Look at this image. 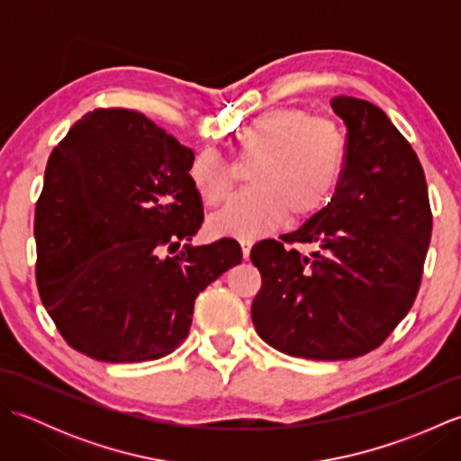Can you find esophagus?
Returning <instances> with one entry per match:
<instances>
[{
  "instance_id": "1",
  "label": "esophagus",
  "mask_w": 461,
  "mask_h": 461,
  "mask_svg": "<svg viewBox=\"0 0 461 461\" xmlns=\"http://www.w3.org/2000/svg\"><path fill=\"white\" fill-rule=\"evenodd\" d=\"M240 246H241L243 258H249V251H251V246H253V240L243 236V238H240Z\"/></svg>"
}]
</instances>
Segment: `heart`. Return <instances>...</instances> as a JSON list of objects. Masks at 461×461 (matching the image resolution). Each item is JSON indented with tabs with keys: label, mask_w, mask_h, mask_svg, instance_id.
<instances>
[{
	"label": "heart",
	"mask_w": 461,
	"mask_h": 461,
	"mask_svg": "<svg viewBox=\"0 0 461 461\" xmlns=\"http://www.w3.org/2000/svg\"><path fill=\"white\" fill-rule=\"evenodd\" d=\"M236 164H251V190L212 215V228L233 236H256L289 213L307 220L335 195L347 166V136L340 124L293 106L259 113L231 139ZM188 180L213 208L233 188V170L213 150H200L188 164Z\"/></svg>",
	"instance_id": "obj_1"
}]
</instances>
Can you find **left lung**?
Wrapping results in <instances>:
<instances>
[{"label": "left lung", "mask_w": 461, "mask_h": 461, "mask_svg": "<svg viewBox=\"0 0 461 461\" xmlns=\"http://www.w3.org/2000/svg\"><path fill=\"white\" fill-rule=\"evenodd\" d=\"M347 126V166L325 210L251 249L261 273L251 319L289 357L348 360L378 348L412 309L432 238L424 168L372 103L330 101ZM312 245L303 257L289 245Z\"/></svg>", "instance_id": "obj_1"}]
</instances>
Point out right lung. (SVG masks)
<instances>
[{
  "mask_svg": "<svg viewBox=\"0 0 461 461\" xmlns=\"http://www.w3.org/2000/svg\"><path fill=\"white\" fill-rule=\"evenodd\" d=\"M192 158L129 109H95L53 149L35 205V273L68 347L104 362L170 355L195 297L241 263L233 238L190 243L203 220Z\"/></svg>",
  "mask_w": 461,
  "mask_h": 461,
  "instance_id": "add662e5",
  "label": "right lung"
}]
</instances>
